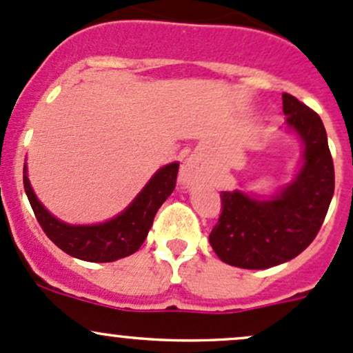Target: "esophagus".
<instances>
[{"mask_svg":"<svg viewBox=\"0 0 353 353\" xmlns=\"http://www.w3.org/2000/svg\"><path fill=\"white\" fill-rule=\"evenodd\" d=\"M181 183L183 184H193L199 179V163L196 162L194 157L184 160L183 167H181Z\"/></svg>","mask_w":353,"mask_h":353,"instance_id":"1","label":"esophagus"}]
</instances>
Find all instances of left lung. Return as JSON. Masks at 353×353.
<instances>
[{
	"label": "left lung",
	"instance_id": "left-lung-1",
	"mask_svg": "<svg viewBox=\"0 0 353 353\" xmlns=\"http://www.w3.org/2000/svg\"><path fill=\"white\" fill-rule=\"evenodd\" d=\"M287 124L304 143V165L290 186L270 199L222 191V213L210 244L227 265L265 270L301 254L314 241L334 193V167L318 114L290 94L282 95Z\"/></svg>",
	"mask_w": 353,
	"mask_h": 353
}]
</instances>
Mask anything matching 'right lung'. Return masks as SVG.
Listing matches in <instances>:
<instances>
[{"instance_id":"add662e5","label":"right lung","mask_w":353,"mask_h":353,"mask_svg":"<svg viewBox=\"0 0 353 353\" xmlns=\"http://www.w3.org/2000/svg\"><path fill=\"white\" fill-rule=\"evenodd\" d=\"M179 163L174 162L154 174L134 201L116 219L97 225H68L59 222L41 205L23 167V188L46 236L73 258L90 263H109L126 258L140 249L154 223L157 210L176 188Z\"/></svg>"}]
</instances>
